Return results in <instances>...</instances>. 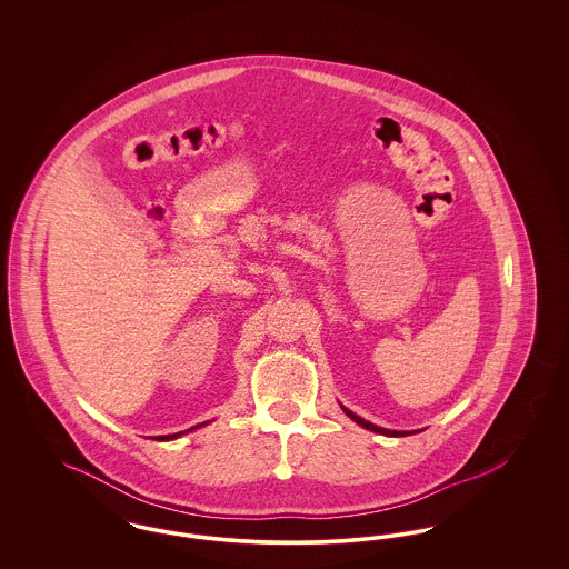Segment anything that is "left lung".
Listing matches in <instances>:
<instances>
[{
    "label": "left lung",
    "mask_w": 569,
    "mask_h": 569,
    "mask_svg": "<svg viewBox=\"0 0 569 569\" xmlns=\"http://www.w3.org/2000/svg\"><path fill=\"white\" fill-rule=\"evenodd\" d=\"M341 409H343V411H346V413H348V416L352 418L356 425H360V427H362V429H367V431H373V433L379 435H388V437H406V435H411L407 433V431H390V429H383V427H378V425H373V422H369V420H365V418L356 416V413H353V411H350L348 407L341 406ZM413 433H416V431H413Z\"/></svg>",
    "instance_id": "1"
}]
</instances>
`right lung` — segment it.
I'll return each instance as SVG.
<instances>
[{
  "instance_id": "obj_1",
  "label": "right lung",
  "mask_w": 569,
  "mask_h": 569,
  "mask_svg": "<svg viewBox=\"0 0 569 569\" xmlns=\"http://www.w3.org/2000/svg\"><path fill=\"white\" fill-rule=\"evenodd\" d=\"M204 425H209V422H202V425H196V427H191L188 431H181V433L174 435H160V437H156L158 441H170V439H177V437H181V435L190 433V431H196V429H200V427H204Z\"/></svg>"
}]
</instances>
